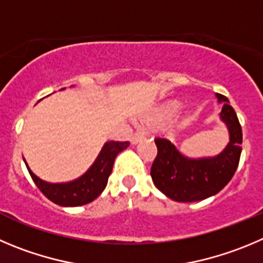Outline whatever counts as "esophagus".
Instances as JSON below:
<instances>
[{
  "label": "esophagus",
  "instance_id": "1",
  "mask_svg": "<svg viewBox=\"0 0 263 263\" xmlns=\"http://www.w3.org/2000/svg\"><path fill=\"white\" fill-rule=\"evenodd\" d=\"M144 139H145V134H144V132L137 131V132H135L134 135H132L131 143L132 144H137V143H140V141H141V140H144Z\"/></svg>",
  "mask_w": 263,
  "mask_h": 263
}]
</instances>
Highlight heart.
Listing matches in <instances>:
<instances>
[{
    "instance_id": "b5f03b06",
    "label": "heart",
    "mask_w": 263,
    "mask_h": 263,
    "mask_svg": "<svg viewBox=\"0 0 263 263\" xmlns=\"http://www.w3.org/2000/svg\"><path fill=\"white\" fill-rule=\"evenodd\" d=\"M179 110V104L178 102H170L168 105H166L163 109L159 110L158 112H157L156 115H154L153 118H152V120H159L162 119V118H167V117H173L174 114H175L176 111Z\"/></svg>"
}]
</instances>
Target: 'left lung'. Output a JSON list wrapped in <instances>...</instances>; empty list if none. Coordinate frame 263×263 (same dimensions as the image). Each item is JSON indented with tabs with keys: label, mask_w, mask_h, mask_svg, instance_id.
Listing matches in <instances>:
<instances>
[{
	"label": "left lung",
	"mask_w": 263,
	"mask_h": 263,
	"mask_svg": "<svg viewBox=\"0 0 263 263\" xmlns=\"http://www.w3.org/2000/svg\"><path fill=\"white\" fill-rule=\"evenodd\" d=\"M222 104L219 117L227 126L230 143L222 153L208 158H188L167 139L157 137V157L151 168L153 183L163 195L178 202H193L217 195L228 184L239 166L242 132L237 115L226 96L217 93Z\"/></svg>",
	"instance_id": "left-lung-1"
}]
</instances>
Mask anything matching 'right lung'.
Wrapping results in <instances>:
<instances>
[{"instance_id": "1", "label": "right lung", "mask_w": 263, "mask_h": 263, "mask_svg": "<svg viewBox=\"0 0 263 263\" xmlns=\"http://www.w3.org/2000/svg\"><path fill=\"white\" fill-rule=\"evenodd\" d=\"M128 145V141H107L89 170L76 180L68 183L44 181L29 170L27 163L26 166L39 190L51 202L60 206H82L92 202L101 195L111 174L115 157Z\"/></svg>"}]
</instances>
